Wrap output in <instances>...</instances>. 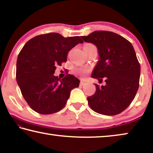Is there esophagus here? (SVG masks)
<instances>
[{
  "instance_id": "obj_1",
  "label": "esophagus",
  "mask_w": 153,
  "mask_h": 153,
  "mask_svg": "<svg viewBox=\"0 0 153 153\" xmlns=\"http://www.w3.org/2000/svg\"><path fill=\"white\" fill-rule=\"evenodd\" d=\"M86 82L85 81V80H84V79H81V80H80L79 85H80V86H84V84H86Z\"/></svg>"
}]
</instances>
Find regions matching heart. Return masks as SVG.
Returning <instances> with one entry per match:
<instances>
[{"mask_svg":"<svg viewBox=\"0 0 153 153\" xmlns=\"http://www.w3.org/2000/svg\"><path fill=\"white\" fill-rule=\"evenodd\" d=\"M86 45H91V44H86ZM86 45H85V46H86ZM74 71H75V73L81 75V76H83L87 73L88 69L86 68V67H78V68L75 69Z\"/></svg>","mask_w":153,"mask_h":153,"instance_id":"b5f03b06","label":"heart"}]
</instances>
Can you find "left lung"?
Listing matches in <instances>:
<instances>
[{"instance_id": "obj_1", "label": "left lung", "mask_w": 153, "mask_h": 153, "mask_svg": "<svg viewBox=\"0 0 153 153\" xmlns=\"http://www.w3.org/2000/svg\"><path fill=\"white\" fill-rule=\"evenodd\" d=\"M82 38L98 49L99 59L91 77L106 82L101 86L95 84L96 92L87 98L90 107L102 115H117L131 104L138 90L140 65L133 46L107 31H95Z\"/></svg>"}]
</instances>
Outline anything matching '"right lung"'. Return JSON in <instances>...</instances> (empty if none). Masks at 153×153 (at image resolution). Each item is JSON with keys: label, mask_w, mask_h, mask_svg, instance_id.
Returning a JSON list of instances; mask_svg holds the SVG:
<instances>
[{"label": "right lung", "mask_w": 153, "mask_h": 153, "mask_svg": "<svg viewBox=\"0 0 153 153\" xmlns=\"http://www.w3.org/2000/svg\"><path fill=\"white\" fill-rule=\"evenodd\" d=\"M79 36L64 38L58 33L36 36L25 43L18 55L16 79L25 101L42 115L58 112L66 105L79 80L68 74L54 76L56 66L66 62L68 52L83 43Z\"/></svg>", "instance_id": "add662e5"}]
</instances>
